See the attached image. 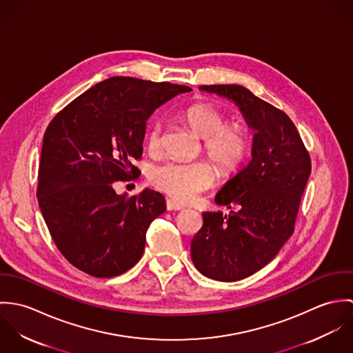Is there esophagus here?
<instances>
[{
    "mask_svg": "<svg viewBox=\"0 0 353 353\" xmlns=\"http://www.w3.org/2000/svg\"><path fill=\"white\" fill-rule=\"evenodd\" d=\"M165 206H167V210H183L185 209L183 205H181L179 202L174 201V200H167Z\"/></svg>",
    "mask_w": 353,
    "mask_h": 353,
    "instance_id": "esophagus-1",
    "label": "esophagus"
}]
</instances>
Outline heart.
I'll use <instances>...</instances> for the list:
<instances>
[{
  "label": "heart",
  "instance_id": "b5f03b06",
  "mask_svg": "<svg viewBox=\"0 0 353 353\" xmlns=\"http://www.w3.org/2000/svg\"><path fill=\"white\" fill-rule=\"evenodd\" d=\"M183 119L189 128L203 139V152L224 175L236 172L250 151L248 130L236 123L225 125V115L209 103H197L186 108ZM163 125H152L147 136V148L154 153L161 147ZM216 174L203 160L165 161L152 168V185L181 202L194 200L200 193L213 186Z\"/></svg>",
  "mask_w": 353,
  "mask_h": 353
}]
</instances>
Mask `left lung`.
<instances>
[{"instance_id": "left-lung-1", "label": "left lung", "mask_w": 353, "mask_h": 353, "mask_svg": "<svg viewBox=\"0 0 353 353\" xmlns=\"http://www.w3.org/2000/svg\"><path fill=\"white\" fill-rule=\"evenodd\" d=\"M200 90L234 101L254 130L252 160L214 197L230 213L203 212L190 252L203 276L238 281L268 265L294 234L311 159L290 117L248 88Z\"/></svg>"}]
</instances>
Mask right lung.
<instances>
[{"mask_svg":"<svg viewBox=\"0 0 353 353\" xmlns=\"http://www.w3.org/2000/svg\"><path fill=\"white\" fill-rule=\"evenodd\" d=\"M192 88L133 77H110L70 101L43 136L38 201L61 254L94 277L133 268L152 221L165 210L163 194L144 189L117 194V181L136 178L152 112Z\"/></svg>","mask_w":353,"mask_h":353,"instance_id":"1","label":"right lung"}]
</instances>
